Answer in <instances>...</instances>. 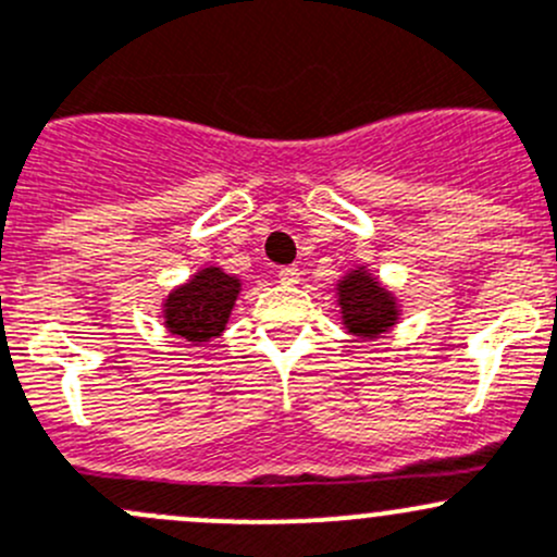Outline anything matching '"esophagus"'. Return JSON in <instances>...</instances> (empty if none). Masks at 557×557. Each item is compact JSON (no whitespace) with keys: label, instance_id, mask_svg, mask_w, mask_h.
<instances>
[{"label":"esophagus","instance_id":"esophagus-1","mask_svg":"<svg viewBox=\"0 0 557 557\" xmlns=\"http://www.w3.org/2000/svg\"><path fill=\"white\" fill-rule=\"evenodd\" d=\"M300 273L295 264H284V268H278V282L282 284H298Z\"/></svg>","mask_w":557,"mask_h":557}]
</instances>
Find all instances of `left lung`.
<instances>
[{
	"mask_svg": "<svg viewBox=\"0 0 557 557\" xmlns=\"http://www.w3.org/2000/svg\"><path fill=\"white\" fill-rule=\"evenodd\" d=\"M338 306L344 327L361 338L383 336L399 320L394 295L363 268L352 270L338 282Z\"/></svg>",
	"mask_w": 557,
	"mask_h": 557,
	"instance_id": "1",
	"label": "left lung"
}]
</instances>
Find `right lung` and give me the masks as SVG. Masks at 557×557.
Returning a JSON list of instances; mask_svg holds the SVG:
<instances>
[{"label":"right lung","mask_w":557,"mask_h":557,"mask_svg":"<svg viewBox=\"0 0 557 557\" xmlns=\"http://www.w3.org/2000/svg\"><path fill=\"white\" fill-rule=\"evenodd\" d=\"M240 282L221 268H205L188 284L169 293L163 304V325L172 336L202 344L221 336L232 314Z\"/></svg>","instance_id":"1"}]
</instances>
